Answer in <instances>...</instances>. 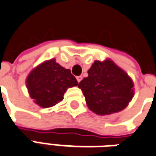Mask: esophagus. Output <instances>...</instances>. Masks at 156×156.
Segmentation results:
<instances>
[{
    "label": "esophagus",
    "instance_id": "obj_1",
    "mask_svg": "<svg viewBox=\"0 0 156 156\" xmlns=\"http://www.w3.org/2000/svg\"><path fill=\"white\" fill-rule=\"evenodd\" d=\"M76 80H77V81H78V82H80V80H82V76H77L76 77Z\"/></svg>",
    "mask_w": 156,
    "mask_h": 156
}]
</instances>
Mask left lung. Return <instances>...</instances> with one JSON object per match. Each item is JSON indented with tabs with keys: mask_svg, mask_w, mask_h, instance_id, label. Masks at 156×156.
I'll use <instances>...</instances> for the list:
<instances>
[{
	"mask_svg": "<svg viewBox=\"0 0 156 156\" xmlns=\"http://www.w3.org/2000/svg\"><path fill=\"white\" fill-rule=\"evenodd\" d=\"M133 82L128 75L110 60L95 61L88 77L79 83L86 104L97 115H110L122 111L134 95Z\"/></svg>",
	"mask_w": 156,
	"mask_h": 156,
	"instance_id": "left-lung-1",
	"label": "left lung"
}]
</instances>
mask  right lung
<instances>
[{
  "label": "right lung",
  "instance_id": "add662e5",
  "mask_svg": "<svg viewBox=\"0 0 156 156\" xmlns=\"http://www.w3.org/2000/svg\"><path fill=\"white\" fill-rule=\"evenodd\" d=\"M77 85L70 70L60 66L54 59L36 67L27 79L30 97L43 108L51 107L61 101L67 88Z\"/></svg>",
  "mask_w": 156,
  "mask_h": 156
}]
</instances>
